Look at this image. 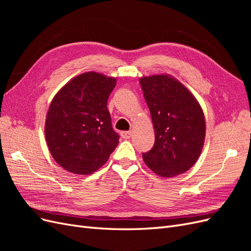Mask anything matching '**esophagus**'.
<instances>
[{"instance_id":"obj_1","label":"esophagus","mask_w":251,"mask_h":251,"mask_svg":"<svg viewBox=\"0 0 251 251\" xmlns=\"http://www.w3.org/2000/svg\"><path fill=\"white\" fill-rule=\"evenodd\" d=\"M120 135L124 139H128V138H131V136L133 135V133L131 131H124V132L120 133Z\"/></svg>"}]
</instances>
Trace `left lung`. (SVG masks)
<instances>
[{
    "label": "left lung",
    "mask_w": 251,
    "mask_h": 251,
    "mask_svg": "<svg viewBox=\"0 0 251 251\" xmlns=\"http://www.w3.org/2000/svg\"><path fill=\"white\" fill-rule=\"evenodd\" d=\"M144 100L155 128L154 147L142 153L149 169L164 178L185 173L198 160L205 138L198 100L170 75L141 77Z\"/></svg>",
    "instance_id": "left-lung-1"
}]
</instances>
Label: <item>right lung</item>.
<instances>
[{"label": "right lung", "mask_w": 251, "mask_h": 251, "mask_svg": "<svg viewBox=\"0 0 251 251\" xmlns=\"http://www.w3.org/2000/svg\"><path fill=\"white\" fill-rule=\"evenodd\" d=\"M116 78L96 72L74 77L53 98L45 124L52 157L66 171L90 175L108 161L119 142L108 98Z\"/></svg>", "instance_id": "right-lung-1"}]
</instances>
